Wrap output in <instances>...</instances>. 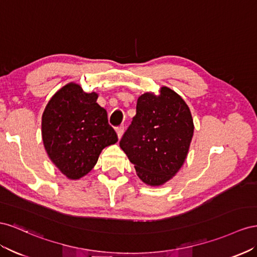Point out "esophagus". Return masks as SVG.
<instances>
[{"label": "esophagus", "mask_w": 257, "mask_h": 257, "mask_svg": "<svg viewBox=\"0 0 257 257\" xmlns=\"http://www.w3.org/2000/svg\"><path fill=\"white\" fill-rule=\"evenodd\" d=\"M124 131V127L123 126H119L116 128V133H117V137H118V139H120L122 137V134Z\"/></svg>", "instance_id": "34e87169"}]
</instances>
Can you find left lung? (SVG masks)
<instances>
[{
	"mask_svg": "<svg viewBox=\"0 0 257 257\" xmlns=\"http://www.w3.org/2000/svg\"><path fill=\"white\" fill-rule=\"evenodd\" d=\"M194 135L189 107L179 94L161 87L159 94L143 93L137 114L119 146L145 184L159 186L184 164Z\"/></svg>",
	"mask_w": 257,
	"mask_h": 257,
	"instance_id": "8db88e82",
	"label": "left lung"
}]
</instances>
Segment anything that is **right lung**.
Returning a JSON list of instances; mask_svg holds the SVG:
<instances>
[{"mask_svg":"<svg viewBox=\"0 0 257 257\" xmlns=\"http://www.w3.org/2000/svg\"><path fill=\"white\" fill-rule=\"evenodd\" d=\"M75 83L58 90L42 116V138L50 160L71 180L83 178L97 164L100 153L118 138L107 113Z\"/></svg>","mask_w":257,"mask_h":257,"instance_id":"1","label":"right lung"}]
</instances>
